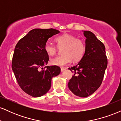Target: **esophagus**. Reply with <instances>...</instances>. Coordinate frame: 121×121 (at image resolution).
<instances>
[{
  "mask_svg": "<svg viewBox=\"0 0 121 121\" xmlns=\"http://www.w3.org/2000/svg\"><path fill=\"white\" fill-rule=\"evenodd\" d=\"M65 70H66V68H61V72L64 71Z\"/></svg>",
  "mask_w": 121,
  "mask_h": 121,
  "instance_id": "obj_1",
  "label": "esophagus"
}]
</instances>
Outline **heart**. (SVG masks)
Returning <instances> with one entry per match:
<instances>
[{"label": "heart", "instance_id": "heart-1", "mask_svg": "<svg viewBox=\"0 0 121 121\" xmlns=\"http://www.w3.org/2000/svg\"><path fill=\"white\" fill-rule=\"evenodd\" d=\"M57 47L62 50V55L51 60L53 65L64 66L72 60L78 61L82 58L85 52V43L81 39L76 38L73 35L64 34L56 39ZM58 48L52 43H47L44 49L49 56H54L57 53Z\"/></svg>", "mask_w": 121, "mask_h": 121}]
</instances>
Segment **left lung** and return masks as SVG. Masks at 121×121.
Listing matches in <instances>:
<instances>
[{
	"mask_svg": "<svg viewBox=\"0 0 121 121\" xmlns=\"http://www.w3.org/2000/svg\"><path fill=\"white\" fill-rule=\"evenodd\" d=\"M84 35L86 37L84 56L77 65L68 68L74 74L68 86L74 95L80 97H86L98 89L108 65L104 44L91 31L84 30Z\"/></svg>",
	"mask_w": 121,
	"mask_h": 121,
	"instance_id": "obj_1",
	"label": "left lung"
}]
</instances>
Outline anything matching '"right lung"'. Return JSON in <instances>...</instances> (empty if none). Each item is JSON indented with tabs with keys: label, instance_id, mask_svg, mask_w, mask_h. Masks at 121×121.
<instances>
[{
	"label": "right lung",
	"instance_id": "add662e5",
	"mask_svg": "<svg viewBox=\"0 0 121 121\" xmlns=\"http://www.w3.org/2000/svg\"><path fill=\"white\" fill-rule=\"evenodd\" d=\"M60 33L55 29H34L18 41L15 48L12 69L18 84L34 97L46 94L53 77L61 72L58 66H45L49 57L44 49L48 39Z\"/></svg>",
	"mask_w": 121,
	"mask_h": 121
}]
</instances>
